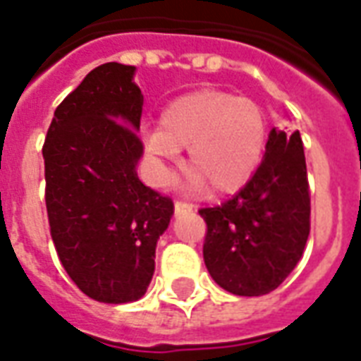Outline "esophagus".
Here are the masks:
<instances>
[{"label":"esophagus","instance_id":"obj_1","mask_svg":"<svg viewBox=\"0 0 361 361\" xmlns=\"http://www.w3.org/2000/svg\"><path fill=\"white\" fill-rule=\"evenodd\" d=\"M174 210H176V214H187V212L192 210V206L187 204V202H183V200H176Z\"/></svg>","mask_w":361,"mask_h":361}]
</instances>
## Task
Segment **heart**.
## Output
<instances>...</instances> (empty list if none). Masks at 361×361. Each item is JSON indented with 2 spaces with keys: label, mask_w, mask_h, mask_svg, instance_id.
I'll use <instances>...</instances> for the list:
<instances>
[{
  "label": "heart",
  "mask_w": 361,
  "mask_h": 361,
  "mask_svg": "<svg viewBox=\"0 0 361 361\" xmlns=\"http://www.w3.org/2000/svg\"><path fill=\"white\" fill-rule=\"evenodd\" d=\"M267 117L259 104L221 90L180 96L162 109L159 126L145 130L151 178L166 181L170 166L187 149L191 185L231 195L246 185L265 151Z\"/></svg>",
  "instance_id": "heart-1"
}]
</instances>
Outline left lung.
Wrapping results in <instances>:
<instances>
[{
    "mask_svg": "<svg viewBox=\"0 0 361 361\" xmlns=\"http://www.w3.org/2000/svg\"><path fill=\"white\" fill-rule=\"evenodd\" d=\"M202 255L212 279L235 295L271 293L302 257L310 233V191L299 132L272 128L265 157L235 197L200 208Z\"/></svg>",
    "mask_w": 361,
    "mask_h": 361,
    "instance_id": "1",
    "label": "left lung"
}]
</instances>
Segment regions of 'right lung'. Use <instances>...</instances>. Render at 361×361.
Segmentation results:
<instances>
[{
    "label": "right lung",
    "mask_w": 361,
    "mask_h": 361,
    "mask_svg": "<svg viewBox=\"0 0 361 361\" xmlns=\"http://www.w3.org/2000/svg\"><path fill=\"white\" fill-rule=\"evenodd\" d=\"M134 66L107 62L56 107L43 144L51 236L68 276L100 302L137 301L174 202L137 178L144 96Z\"/></svg>",
    "instance_id": "obj_1"
}]
</instances>
